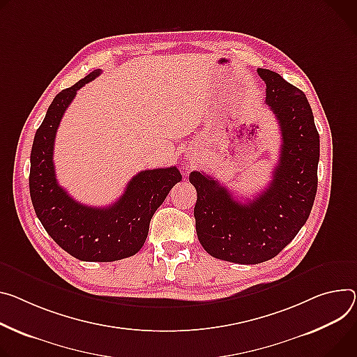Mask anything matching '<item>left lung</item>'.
Returning <instances> with one entry per match:
<instances>
[{"label": "left lung", "instance_id": "left-lung-1", "mask_svg": "<svg viewBox=\"0 0 357 357\" xmlns=\"http://www.w3.org/2000/svg\"><path fill=\"white\" fill-rule=\"evenodd\" d=\"M266 104L282 135L279 162L269 186L248 204L236 201L216 179L192 172L197 188V235L213 257L256 265L275 257L306 223L317 189L319 132L306 95L278 73L257 68Z\"/></svg>", "mask_w": 357, "mask_h": 357}]
</instances>
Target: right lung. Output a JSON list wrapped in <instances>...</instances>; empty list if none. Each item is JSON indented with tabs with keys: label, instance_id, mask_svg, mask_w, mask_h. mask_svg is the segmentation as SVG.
<instances>
[{
	"label": "right lung",
	"instance_id": "add662e5",
	"mask_svg": "<svg viewBox=\"0 0 357 357\" xmlns=\"http://www.w3.org/2000/svg\"><path fill=\"white\" fill-rule=\"evenodd\" d=\"M100 74L95 70L55 96L31 149L32 206L48 235L84 262H114L139 252L155 211L182 181L176 167L141 171L128 182L122 197L105 208L82 205L58 185L52 160L56 129L77 91Z\"/></svg>",
	"mask_w": 357,
	"mask_h": 357
}]
</instances>
